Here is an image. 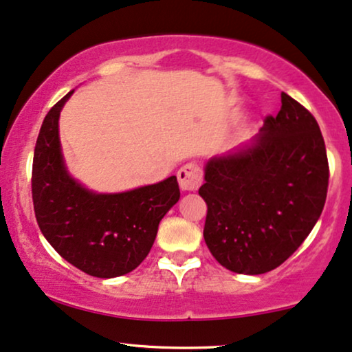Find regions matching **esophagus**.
<instances>
[{"label": "esophagus", "instance_id": "1", "mask_svg": "<svg viewBox=\"0 0 352 352\" xmlns=\"http://www.w3.org/2000/svg\"><path fill=\"white\" fill-rule=\"evenodd\" d=\"M181 190H196L202 184V169L196 163H186L177 171Z\"/></svg>", "mask_w": 352, "mask_h": 352}]
</instances>
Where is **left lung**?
I'll return each mask as SVG.
<instances>
[{
    "label": "left lung",
    "instance_id": "1",
    "mask_svg": "<svg viewBox=\"0 0 352 352\" xmlns=\"http://www.w3.org/2000/svg\"><path fill=\"white\" fill-rule=\"evenodd\" d=\"M276 117L264 119L254 143L217 156L199 194L207 204L204 240L238 274L280 266L309 236L328 192V156L318 122L282 93Z\"/></svg>",
    "mask_w": 352,
    "mask_h": 352
}]
</instances>
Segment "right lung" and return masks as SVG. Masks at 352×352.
Returning a JSON list of instances; mask_svg holds the SVG:
<instances>
[{
  "mask_svg": "<svg viewBox=\"0 0 352 352\" xmlns=\"http://www.w3.org/2000/svg\"><path fill=\"white\" fill-rule=\"evenodd\" d=\"M73 91L43 119L32 163V202L45 240L94 277L124 276L150 253L158 225L179 201L176 176L120 194H96L72 179L58 138V117Z\"/></svg>",
  "mask_w": 352,
  "mask_h": 352,
  "instance_id": "obj_1",
  "label": "right lung"
}]
</instances>
